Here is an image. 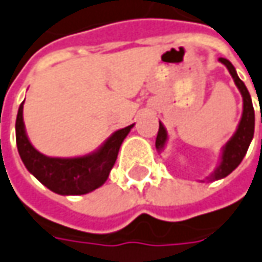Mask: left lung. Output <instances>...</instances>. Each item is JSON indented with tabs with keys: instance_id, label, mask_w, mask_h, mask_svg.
Instances as JSON below:
<instances>
[{
	"instance_id": "left-lung-1",
	"label": "left lung",
	"mask_w": 262,
	"mask_h": 262,
	"mask_svg": "<svg viewBox=\"0 0 262 262\" xmlns=\"http://www.w3.org/2000/svg\"><path fill=\"white\" fill-rule=\"evenodd\" d=\"M219 61L223 63L229 73L232 74L234 80V85L237 86L242 99H244V111H242V117L237 124V129L234 132V135L227 141V143L223 146L222 155H220V163L217 165V168L214 170V173H211L210 177H207V180H220L223 177L229 176L237 165L242 163L244 157L246 155V151L251 145V141L254 138V129H255V113H254V105H252V99L251 95L246 89L245 83L239 79V76L234 70L233 64L230 63L226 58H219ZM261 123H262V114H261ZM168 136L165 130L164 124L160 121V129L157 135V141H155V148L161 152L164 149L165 142H167Z\"/></svg>"
}]
</instances>
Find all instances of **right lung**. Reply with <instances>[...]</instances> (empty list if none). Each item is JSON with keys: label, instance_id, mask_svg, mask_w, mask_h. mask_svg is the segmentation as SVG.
I'll return each instance as SVG.
<instances>
[{"label": "right lung", "instance_id": "1", "mask_svg": "<svg viewBox=\"0 0 262 262\" xmlns=\"http://www.w3.org/2000/svg\"><path fill=\"white\" fill-rule=\"evenodd\" d=\"M23 102L16 119V142L18 155L29 173L43 186L64 196L85 195L102 186L117 160L121 143L135 124L116 130L97 151L88 155L73 158L47 157L35 149L29 141L23 121Z\"/></svg>", "mask_w": 262, "mask_h": 262}]
</instances>
